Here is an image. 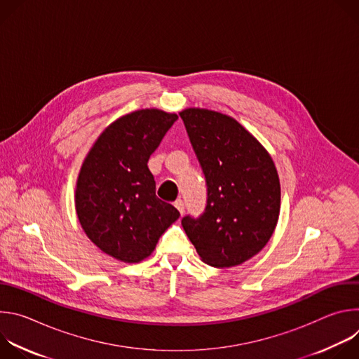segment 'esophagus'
I'll return each mask as SVG.
<instances>
[{
    "label": "esophagus",
    "mask_w": 359,
    "mask_h": 359,
    "mask_svg": "<svg viewBox=\"0 0 359 359\" xmlns=\"http://www.w3.org/2000/svg\"><path fill=\"white\" fill-rule=\"evenodd\" d=\"M175 208L179 210V213H180V215H183V213H184V203H183L180 198L175 201Z\"/></svg>",
    "instance_id": "34e87169"
}]
</instances>
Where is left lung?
I'll return each mask as SVG.
<instances>
[{"instance_id":"left-lung-1","label":"left lung","mask_w":359,"mask_h":359,"mask_svg":"<svg viewBox=\"0 0 359 359\" xmlns=\"http://www.w3.org/2000/svg\"><path fill=\"white\" fill-rule=\"evenodd\" d=\"M208 184L204 213L182 226L201 262L238 266L262 251L280 215L276 165L263 144L231 116L187 108L180 112Z\"/></svg>"}]
</instances>
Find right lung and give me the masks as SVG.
<instances>
[{
	"label": "right lung",
	"mask_w": 359,
	"mask_h": 359,
	"mask_svg": "<svg viewBox=\"0 0 359 359\" xmlns=\"http://www.w3.org/2000/svg\"><path fill=\"white\" fill-rule=\"evenodd\" d=\"M176 114L140 109L111 123L86 155L75 190V209L89 240L111 257L139 263L155 250L180 213L156 197L147 161Z\"/></svg>",
	"instance_id": "obj_1"
}]
</instances>
